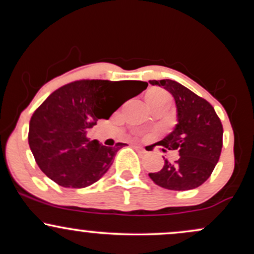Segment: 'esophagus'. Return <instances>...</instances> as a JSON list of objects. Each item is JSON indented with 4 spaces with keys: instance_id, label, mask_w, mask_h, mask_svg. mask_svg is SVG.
Segmentation results:
<instances>
[{
    "instance_id": "34e87169",
    "label": "esophagus",
    "mask_w": 254,
    "mask_h": 254,
    "mask_svg": "<svg viewBox=\"0 0 254 254\" xmlns=\"http://www.w3.org/2000/svg\"><path fill=\"white\" fill-rule=\"evenodd\" d=\"M132 147H133V148H135V149H136V150H139V151H143V153H144V151H145V150H144V148H143V147H141V145H137V144H133V145H132Z\"/></svg>"
}]
</instances>
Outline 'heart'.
Returning a JSON list of instances; mask_svg holds the SVG:
<instances>
[{"mask_svg": "<svg viewBox=\"0 0 254 254\" xmlns=\"http://www.w3.org/2000/svg\"><path fill=\"white\" fill-rule=\"evenodd\" d=\"M161 99H170V94L166 93L165 90L161 89H155L151 90V92L148 94V101H156V100H161Z\"/></svg>", "mask_w": 254, "mask_h": 254, "instance_id": "heart-1", "label": "heart"}]
</instances>
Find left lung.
<instances>
[{
  "mask_svg": "<svg viewBox=\"0 0 254 254\" xmlns=\"http://www.w3.org/2000/svg\"><path fill=\"white\" fill-rule=\"evenodd\" d=\"M149 83L164 87L176 100L178 124L160 144L179 153L177 161L165 160L161 171L149 173L150 179L167 190L196 189L208 180L220 159L222 123L210 103L183 84L173 80H153Z\"/></svg>",
  "mask_w": 254,
  "mask_h": 254,
  "instance_id": "1",
  "label": "left lung"
}]
</instances>
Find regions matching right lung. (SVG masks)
Returning <instances> with one entry per match:
<instances>
[{"label": "right lung", "mask_w": 254, "mask_h": 254, "mask_svg": "<svg viewBox=\"0 0 254 254\" xmlns=\"http://www.w3.org/2000/svg\"><path fill=\"white\" fill-rule=\"evenodd\" d=\"M147 87L143 81L80 80L51 93L34 111L28 130V144L40 170L63 188L98 182L125 143L106 147L90 141L87 132Z\"/></svg>", "instance_id": "add662e5"}]
</instances>
